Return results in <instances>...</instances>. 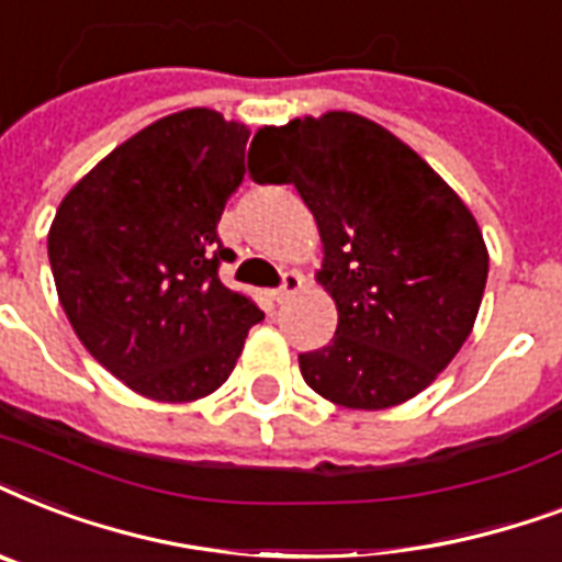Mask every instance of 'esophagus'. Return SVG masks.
Masks as SVG:
<instances>
[{
    "label": "esophagus",
    "instance_id": "obj_1",
    "mask_svg": "<svg viewBox=\"0 0 562 562\" xmlns=\"http://www.w3.org/2000/svg\"><path fill=\"white\" fill-rule=\"evenodd\" d=\"M303 289V277H300L297 271H285L282 273V285L273 294H277V303H285V300L291 297V294H297V291Z\"/></svg>",
    "mask_w": 562,
    "mask_h": 562
}]
</instances>
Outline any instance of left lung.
I'll return each instance as SVG.
<instances>
[{"label": "left lung", "instance_id": "8db88e82", "mask_svg": "<svg viewBox=\"0 0 562 562\" xmlns=\"http://www.w3.org/2000/svg\"><path fill=\"white\" fill-rule=\"evenodd\" d=\"M254 143L262 180L294 183L324 241L317 282L338 326L326 347L300 356L308 387L361 411L426 391L470 338L487 285V245L467 203L359 113L259 127Z\"/></svg>", "mask_w": 562, "mask_h": 562}]
</instances>
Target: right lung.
I'll use <instances>...</instances> for the list:
<instances>
[{
    "label": "right lung",
    "instance_id": "obj_1",
    "mask_svg": "<svg viewBox=\"0 0 562 562\" xmlns=\"http://www.w3.org/2000/svg\"><path fill=\"white\" fill-rule=\"evenodd\" d=\"M247 125L192 108L143 127L66 194L48 229L57 297L101 368L157 402L227 382L254 300L218 280V221L245 180Z\"/></svg>",
    "mask_w": 562,
    "mask_h": 562
}]
</instances>
